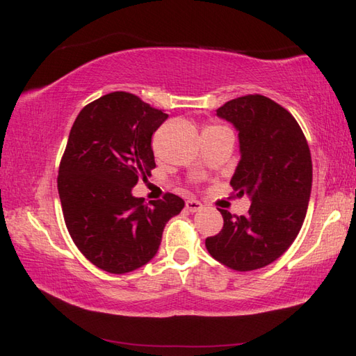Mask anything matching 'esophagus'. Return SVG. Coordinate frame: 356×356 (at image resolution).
Masks as SVG:
<instances>
[{"label": "esophagus", "mask_w": 356, "mask_h": 356, "mask_svg": "<svg viewBox=\"0 0 356 356\" xmlns=\"http://www.w3.org/2000/svg\"><path fill=\"white\" fill-rule=\"evenodd\" d=\"M185 209L188 210L190 213H196V211H199V210H202V209H204V205L200 204L199 200L190 199V200H186V202H185Z\"/></svg>", "instance_id": "34e87169"}]
</instances>
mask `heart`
<instances>
[{"label": "heart", "mask_w": 356, "mask_h": 356, "mask_svg": "<svg viewBox=\"0 0 356 356\" xmlns=\"http://www.w3.org/2000/svg\"><path fill=\"white\" fill-rule=\"evenodd\" d=\"M209 129H221V127H209Z\"/></svg>", "instance_id": "obj_1"}]
</instances>
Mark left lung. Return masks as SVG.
Wrapping results in <instances>:
<instances>
[{
  "label": "left lung",
  "mask_w": 356,
  "mask_h": 356,
  "mask_svg": "<svg viewBox=\"0 0 356 356\" xmlns=\"http://www.w3.org/2000/svg\"><path fill=\"white\" fill-rule=\"evenodd\" d=\"M216 115L238 131L241 160L230 185L252 204L243 216L219 210L224 225L205 248L230 269L255 270L275 261L300 232L312 195V154L294 116L266 96L232 99Z\"/></svg>",
  "instance_id": "left-lung-1"
}]
</instances>
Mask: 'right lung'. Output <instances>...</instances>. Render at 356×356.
I'll return each mask as SVG.
<instances>
[{"label": "right lung", "mask_w": 356, "mask_h": 356, "mask_svg": "<svg viewBox=\"0 0 356 356\" xmlns=\"http://www.w3.org/2000/svg\"><path fill=\"white\" fill-rule=\"evenodd\" d=\"M166 118L138 96L113 92L83 107L70 131L57 177L63 219L83 257L111 274L152 260L185 205L172 193L151 207L132 196L156 168L152 134Z\"/></svg>", "instance_id": "add662e5"}]
</instances>
